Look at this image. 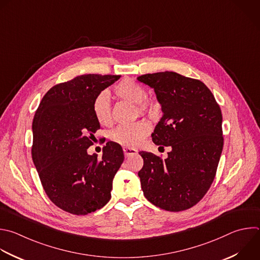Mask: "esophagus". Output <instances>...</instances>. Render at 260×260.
Listing matches in <instances>:
<instances>
[{
  "label": "esophagus",
  "instance_id": "obj_1",
  "mask_svg": "<svg viewBox=\"0 0 260 260\" xmlns=\"http://www.w3.org/2000/svg\"><path fill=\"white\" fill-rule=\"evenodd\" d=\"M123 153H124L125 157H129L133 155H136L138 153V151L134 148H123Z\"/></svg>",
  "mask_w": 260,
  "mask_h": 260
}]
</instances>
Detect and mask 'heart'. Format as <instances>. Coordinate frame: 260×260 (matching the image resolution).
<instances>
[{
	"label": "heart",
	"mask_w": 260,
	"mask_h": 260,
	"mask_svg": "<svg viewBox=\"0 0 260 260\" xmlns=\"http://www.w3.org/2000/svg\"><path fill=\"white\" fill-rule=\"evenodd\" d=\"M113 92L119 100L137 104V109L141 114H151L158 107L154 99L147 98V91L144 86L134 79H122L114 86ZM92 110L96 120L101 125L108 126L113 122L112 107L106 92H101L95 97ZM149 133L150 126L147 122L137 121L118 126L111 133L110 139L112 142L125 148H135L143 143Z\"/></svg>",
	"instance_id": "obj_1"
}]
</instances>
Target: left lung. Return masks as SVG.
I'll use <instances>...</instances> for the list:
<instances>
[{
    "instance_id": "obj_1",
    "label": "left lung",
    "mask_w": 260,
    "mask_h": 260,
    "mask_svg": "<svg viewBox=\"0 0 260 260\" xmlns=\"http://www.w3.org/2000/svg\"><path fill=\"white\" fill-rule=\"evenodd\" d=\"M138 80L154 89L163 115L152 141L170 146L166 159L139 152L144 165L138 172L145 197L167 211L196 205L209 190L223 147L219 105L199 79L177 72L148 73Z\"/></svg>"
}]
</instances>
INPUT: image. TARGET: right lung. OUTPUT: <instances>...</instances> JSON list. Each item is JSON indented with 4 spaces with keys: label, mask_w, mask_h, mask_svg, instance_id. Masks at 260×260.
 I'll list each match as a JSON object with an SVG mask.
<instances>
[{
    "label": "right lung",
    "mask_w": 260,
    "mask_h": 260,
    "mask_svg": "<svg viewBox=\"0 0 260 260\" xmlns=\"http://www.w3.org/2000/svg\"><path fill=\"white\" fill-rule=\"evenodd\" d=\"M120 75L84 74L58 83L43 97L32 121L31 155L50 200L76 215L94 212L111 198L112 182L124 160L120 145L107 142L103 155H89L100 129L92 105Z\"/></svg>",
    "instance_id": "right-lung-1"
}]
</instances>
